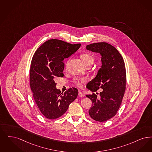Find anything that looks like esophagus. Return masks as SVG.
I'll list each match as a JSON object with an SVG mask.
<instances>
[{"label":"esophagus","mask_w":152,"mask_h":152,"mask_svg":"<svg viewBox=\"0 0 152 152\" xmlns=\"http://www.w3.org/2000/svg\"><path fill=\"white\" fill-rule=\"evenodd\" d=\"M78 96H79V97L83 98V97L84 96V95H83L82 93H81L80 91H79V93H78Z\"/></svg>","instance_id":"obj_1"}]
</instances>
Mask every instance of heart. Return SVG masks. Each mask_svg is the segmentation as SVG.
I'll use <instances>...</instances> for the list:
<instances>
[{
  "mask_svg": "<svg viewBox=\"0 0 152 152\" xmlns=\"http://www.w3.org/2000/svg\"><path fill=\"white\" fill-rule=\"evenodd\" d=\"M80 58L83 61L84 64L86 65L88 64H90L91 65H93L94 61V59L93 56L88 53H83L82 54H81L80 56ZM87 81V79L85 78H75L73 82H74V83L79 87H81L84 83H85Z\"/></svg>",
  "mask_w": 152,
  "mask_h": 152,
  "instance_id": "1",
  "label": "heart"
}]
</instances>
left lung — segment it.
<instances>
[{
    "mask_svg": "<svg viewBox=\"0 0 152 152\" xmlns=\"http://www.w3.org/2000/svg\"><path fill=\"white\" fill-rule=\"evenodd\" d=\"M86 49L101 55L102 65L95 78L87 85V88L96 92L102 88L97 95H86L92 101L88 111L90 117L99 122L106 121L116 115L121 104L126 91V70L124 59L119 51L107 42L94 43Z\"/></svg>",
    "mask_w": 152,
    "mask_h": 152,
    "instance_id": "8db88e82",
    "label": "left lung"
}]
</instances>
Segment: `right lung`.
<instances>
[{
  "label": "right lung",
  "instance_id": "add662e5",
  "mask_svg": "<svg viewBox=\"0 0 152 152\" xmlns=\"http://www.w3.org/2000/svg\"><path fill=\"white\" fill-rule=\"evenodd\" d=\"M80 45L51 39L40 46L33 55L29 71L30 87L40 112L47 119L61 117L78 96V91L75 87L61 93L56 88L54 79L64 76V59Z\"/></svg>",
  "mask_w": 152,
  "mask_h": 152
}]
</instances>
